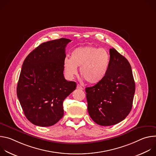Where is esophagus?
<instances>
[{
    "mask_svg": "<svg viewBox=\"0 0 156 156\" xmlns=\"http://www.w3.org/2000/svg\"><path fill=\"white\" fill-rule=\"evenodd\" d=\"M76 88H77V89H78V90H83V87L80 84H77V86H76Z\"/></svg>",
    "mask_w": 156,
    "mask_h": 156,
    "instance_id": "34e87169",
    "label": "esophagus"
}]
</instances>
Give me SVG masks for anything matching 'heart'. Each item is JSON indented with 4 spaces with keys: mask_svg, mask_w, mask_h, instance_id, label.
<instances>
[{
    "mask_svg": "<svg viewBox=\"0 0 156 156\" xmlns=\"http://www.w3.org/2000/svg\"><path fill=\"white\" fill-rule=\"evenodd\" d=\"M110 63L108 52L103 48L93 46L78 47L70 54V58L63 61V70L65 75L72 79L80 73L87 83L97 84L102 81L107 75Z\"/></svg>",
    "mask_w": 156,
    "mask_h": 156,
    "instance_id": "obj_1",
    "label": "heart"
}]
</instances>
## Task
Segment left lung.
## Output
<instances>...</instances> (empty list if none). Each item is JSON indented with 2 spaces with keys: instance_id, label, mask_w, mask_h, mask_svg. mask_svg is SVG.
<instances>
[{
  "instance_id": "left-lung-1",
  "label": "left lung",
  "mask_w": 156,
  "mask_h": 156,
  "mask_svg": "<svg viewBox=\"0 0 156 156\" xmlns=\"http://www.w3.org/2000/svg\"><path fill=\"white\" fill-rule=\"evenodd\" d=\"M110 63L104 79L86 87L87 110L92 120L101 126L123 120L130 112L135 83L127 59L114 48L109 50Z\"/></svg>"
}]
</instances>
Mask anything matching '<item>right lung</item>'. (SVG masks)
<instances>
[{
    "label": "right lung",
    "instance_id": "obj_1",
    "mask_svg": "<svg viewBox=\"0 0 156 156\" xmlns=\"http://www.w3.org/2000/svg\"><path fill=\"white\" fill-rule=\"evenodd\" d=\"M70 39L49 41L34 49L25 59L16 94L27 119L39 126H50L63 115V102L76 87L63 76L65 48Z\"/></svg>",
    "mask_w": 156,
    "mask_h": 156
}]
</instances>
